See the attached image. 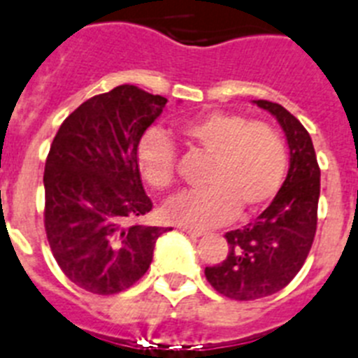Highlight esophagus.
Masks as SVG:
<instances>
[{
  "mask_svg": "<svg viewBox=\"0 0 358 358\" xmlns=\"http://www.w3.org/2000/svg\"><path fill=\"white\" fill-rule=\"evenodd\" d=\"M181 231L188 234V235H190V237H195V239H197V237H201V235H204L203 230H195V228H186V226H182Z\"/></svg>",
  "mask_w": 358,
  "mask_h": 358,
  "instance_id": "34e87169",
  "label": "esophagus"
}]
</instances>
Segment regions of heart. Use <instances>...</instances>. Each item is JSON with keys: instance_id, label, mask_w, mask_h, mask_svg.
<instances>
[{"instance_id": "1", "label": "heart", "mask_w": 358, "mask_h": 358, "mask_svg": "<svg viewBox=\"0 0 358 358\" xmlns=\"http://www.w3.org/2000/svg\"><path fill=\"white\" fill-rule=\"evenodd\" d=\"M186 145L210 155L206 190L185 192L168 201L163 215L190 228L224 224L239 212H253L282 186L288 154L282 137L266 123L226 112H210L179 128ZM137 164L150 185L164 190L176 181V152L164 134L152 130L137 146Z\"/></svg>"}]
</instances>
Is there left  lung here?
Listing matches in <instances>:
<instances>
[{"label": "left lung", "instance_id": "8db88e82", "mask_svg": "<svg viewBox=\"0 0 358 358\" xmlns=\"http://www.w3.org/2000/svg\"><path fill=\"white\" fill-rule=\"evenodd\" d=\"M282 128L289 148L288 176L264 212L224 235L228 255L204 275L213 289L235 301L273 295L299 273L317 230L320 170L310 134L297 117L271 101H253Z\"/></svg>", "mask_w": 358, "mask_h": 358}]
</instances>
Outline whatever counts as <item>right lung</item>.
Wrapping results in <instances>:
<instances>
[{
    "instance_id": "1",
    "label": "right lung",
    "mask_w": 358,
    "mask_h": 358,
    "mask_svg": "<svg viewBox=\"0 0 358 358\" xmlns=\"http://www.w3.org/2000/svg\"><path fill=\"white\" fill-rule=\"evenodd\" d=\"M166 97L134 85L90 97L57 130L45 163V230L63 273L97 295L141 279L166 231L136 222L152 210L137 164Z\"/></svg>"
}]
</instances>
